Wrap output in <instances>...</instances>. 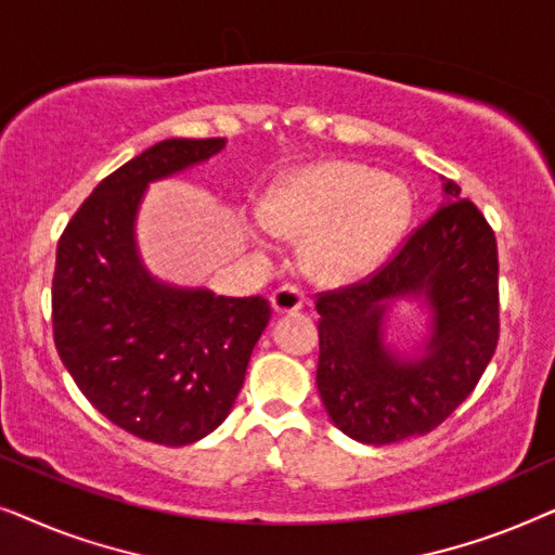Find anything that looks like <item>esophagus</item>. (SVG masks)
Wrapping results in <instances>:
<instances>
[{"mask_svg":"<svg viewBox=\"0 0 555 555\" xmlns=\"http://www.w3.org/2000/svg\"><path fill=\"white\" fill-rule=\"evenodd\" d=\"M270 302L275 308V313H293V310H300L306 306V293L298 285H283L272 293Z\"/></svg>","mask_w":555,"mask_h":555,"instance_id":"34e87169","label":"esophagus"}]
</instances>
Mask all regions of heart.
<instances>
[{
    "instance_id": "obj_1",
    "label": "heart",
    "mask_w": 555,
    "mask_h": 555,
    "mask_svg": "<svg viewBox=\"0 0 555 555\" xmlns=\"http://www.w3.org/2000/svg\"><path fill=\"white\" fill-rule=\"evenodd\" d=\"M412 207L401 179L361 164L325 162L280 181L264 199V222L285 237H308V270L318 280L344 283L366 275L397 247Z\"/></svg>"
}]
</instances>
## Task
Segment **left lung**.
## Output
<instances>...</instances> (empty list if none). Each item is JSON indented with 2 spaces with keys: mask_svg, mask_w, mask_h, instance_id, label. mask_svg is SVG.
Wrapping results in <instances>:
<instances>
[{
  "mask_svg": "<svg viewBox=\"0 0 555 555\" xmlns=\"http://www.w3.org/2000/svg\"><path fill=\"white\" fill-rule=\"evenodd\" d=\"M444 202L361 283L318 293L315 384L331 422L356 442L393 444L439 427L480 382L500 336L498 245L488 219L442 177ZM424 299L425 351L383 344L390 302Z\"/></svg>",
  "mask_w": 555,
  "mask_h": 555,
  "instance_id": "left-lung-1",
  "label": "left lung"
}]
</instances>
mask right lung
<instances>
[{"instance_id":"add662e5","label":"right lung","mask_w":555,"mask_h":555,"mask_svg":"<svg viewBox=\"0 0 555 555\" xmlns=\"http://www.w3.org/2000/svg\"><path fill=\"white\" fill-rule=\"evenodd\" d=\"M224 139H166L105 177L57 242L55 348L86 399L116 427L164 447L227 420L272 310L151 275L135 215L151 181L207 162Z\"/></svg>"}]
</instances>
